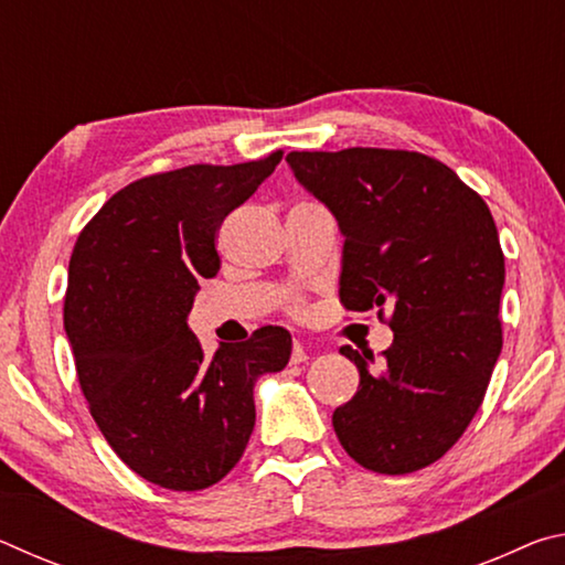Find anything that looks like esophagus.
<instances>
[{
  "label": "esophagus",
  "mask_w": 565,
  "mask_h": 565,
  "mask_svg": "<svg viewBox=\"0 0 565 565\" xmlns=\"http://www.w3.org/2000/svg\"><path fill=\"white\" fill-rule=\"evenodd\" d=\"M306 359H309V356H306L303 347H301L299 341H296V343H294V349H291V363H303Z\"/></svg>",
  "instance_id": "obj_1"
}]
</instances>
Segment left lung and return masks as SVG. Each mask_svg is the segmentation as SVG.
Listing matches in <instances>:
<instances>
[{"label": "left lung", "mask_w": 565, "mask_h": 565, "mask_svg": "<svg viewBox=\"0 0 565 565\" xmlns=\"http://www.w3.org/2000/svg\"><path fill=\"white\" fill-rule=\"evenodd\" d=\"M286 161L339 224L341 303L388 311L394 331L379 366L374 353L341 349L361 381L333 411V431L369 471H418L471 424L503 347L493 216L454 169L418 151H291Z\"/></svg>", "instance_id": "obj_1"}]
</instances>
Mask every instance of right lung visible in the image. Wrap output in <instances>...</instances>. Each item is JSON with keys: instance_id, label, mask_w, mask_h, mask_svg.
Listing matches in <instances>:
<instances>
[{"instance_id": "1", "label": "right lung", "mask_w": 565, "mask_h": 565, "mask_svg": "<svg viewBox=\"0 0 565 565\" xmlns=\"http://www.w3.org/2000/svg\"><path fill=\"white\" fill-rule=\"evenodd\" d=\"M279 161L274 151L139 179L76 238L64 331L79 386L114 454L161 489L222 481L254 431L256 381L289 363L281 327L206 356L186 323L199 281L218 271V226Z\"/></svg>"}]
</instances>
